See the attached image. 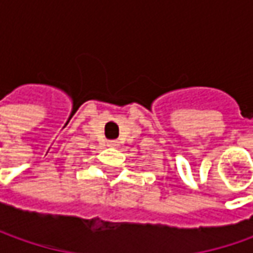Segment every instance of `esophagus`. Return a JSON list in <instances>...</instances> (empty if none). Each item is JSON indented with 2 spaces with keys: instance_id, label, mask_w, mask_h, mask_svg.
Instances as JSON below:
<instances>
[{
  "instance_id": "34e87169",
  "label": "esophagus",
  "mask_w": 253,
  "mask_h": 253,
  "mask_svg": "<svg viewBox=\"0 0 253 253\" xmlns=\"http://www.w3.org/2000/svg\"><path fill=\"white\" fill-rule=\"evenodd\" d=\"M110 146H118V141H108Z\"/></svg>"
}]
</instances>
